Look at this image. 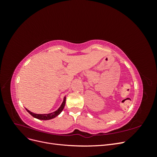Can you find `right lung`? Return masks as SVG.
<instances>
[{
  "mask_svg": "<svg viewBox=\"0 0 157 157\" xmlns=\"http://www.w3.org/2000/svg\"><path fill=\"white\" fill-rule=\"evenodd\" d=\"M65 101H66V98L65 96L64 98H63V101L62 103H61V106L58 108V110H56V111H54L53 113H48V114H36V113H34L33 112H31L30 111L28 110L27 109H25L31 116L37 118V119L44 120V121L50 120V119H52V118L56 117L58 115H59V114L61 113V111H63V108L65 107Z\"/></svg>",
  "mask_w": 157,
  "mask_h": 157,
  "instance_id": "right-lung-1",
  "label": "right lung"
}]
</instances>
